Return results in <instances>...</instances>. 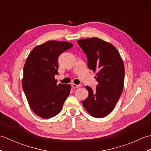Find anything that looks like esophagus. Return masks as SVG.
I'll list each match as a JSON object with an SVG mask.
<instances>
[{
    "instance_id": "1",
    "label": "esophagus",
    "mask_w": 151,
    "mask_h": 151,
    "mask_svg": "<svg viewBox=\"0 0 151 151\" xmlns=\"http://www.w3.org/2000/svg\"><path fill=\"white\" fill-rule=\"evenodd\" d=\"M72 87L74 88H81L82 87V85L81 84H79V85H76L75 84H72Z\"/></svg>"
}]
</instances>
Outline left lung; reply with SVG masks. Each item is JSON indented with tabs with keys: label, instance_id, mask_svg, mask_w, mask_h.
Wrapping results in <instances>:
<instances>
[{
	"label": "left lung",
	"instance_id": "obj_1",
	"mask_svg": "<svg viewBox=\"0 0 151 151\" xmlns=\"http://www.w3.org/2000/svg\"><path fill=\"white\" fill-rule=\"evenodd\" d=\"M78 44L86 54L89 69L96 73L97 88L86 86L88 98L84 108L91 116L102 118L114 110L123 92L124 67L123 60L113 45L98 37L80 40Z\"/></svg>",
	"mask_w": 151,
	"mask_h": 151
}]
</instances>
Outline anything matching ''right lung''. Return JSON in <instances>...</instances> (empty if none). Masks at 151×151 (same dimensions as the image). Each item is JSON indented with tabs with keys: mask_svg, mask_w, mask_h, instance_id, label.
Masks as SVG:
<instances>
[{
	"mask_svg": "<svg viewBox=\"0 0 151 151\" xmlns=\"http://www.w3.org/2000/svg\"><path fill=\"white\" fill-rule=\"evenodd\" d=\"M73 45L49 41L34 48L23 69L22 89L30 108L38 116L49 119L58 114L70 94V84H56L58 59Z\"/></svg>",
	"mask_w": 151,
	"mask_h": 151,
	"instance_id": "obj_1",
	"label": "right lung"
}]
</instances>
